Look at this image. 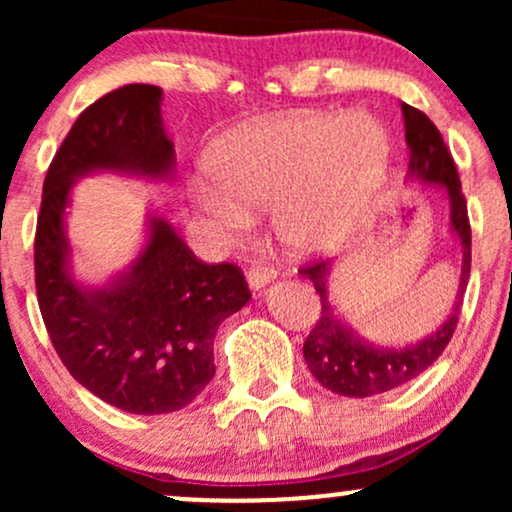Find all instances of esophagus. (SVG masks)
Wrapping results in <instances>:
<instances>
[{
	"label": "esophagus",
	"mask_w": 512,
	"mask_h": 512,
	"mask_svg": "<svg viewBox=\"0 0 512 512\" xmlns=\"http://www.w3.org/2000/svg\"><path fill=\"white\" fill-rule=\"evenodd\" d=\"M276 279V272L272 267H264V264H252L248 269V286L252 291H260L267 284H272Z\"/></svg>",
	"instance_id": "esophagus-1"
}]
</instances>
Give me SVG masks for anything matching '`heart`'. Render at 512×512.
Returning <instances> with one entry per match:
<instances>
[{"label": "heart", "mask_w": 512, "mask_h": 512, "mask_svg": "<svg viewBox=\"0 0 512 512\" xmlns=\"http://www.w3.org/2000/svg\"><path fill=\"white\" fill-rule=\"evenodd\" d=\"M390 132L361 113H293L245 122L209 146V182L195 197L226 228L269 207L276 240L293 255L346 243L378 197L390 168Z\"/></svg>", "instance_id": "obj_1"}]
</instances>
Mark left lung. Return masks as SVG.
I'll list each match as a JSON object with an SVG mask.
<instances>
[{
	"instance_id": "1",
	"label": "left lung",
	"mask_w": 512,
	"mask_h": 512,
	"mask_svg": "<svg viewBox=\"0 0 512 512\" xmlns=\"http://www.w3.org/2000/svg\"><path fill=\"white\" fill-rule=\"evenodd\" d=\"M402 117L404 139L409 146V170L404 182L421 187H440L445 204H448V228L460 243L462 252L457 293L450 315L426 337L397 346L378 344L363 337L349 320L339 315L337 305L332 303L330 276L334 272V262L327 260L303 267L301 276L313 281L322 303V313L303 344L305 363H308L317 383L344 397H370L395 390V387L419 378L443 354L457 327L462 298L467 291L469 267H472V231H469L467 202H464L455 161H452L438 127L421 110L402 103Z\"/></svg>"
}]
</instances>
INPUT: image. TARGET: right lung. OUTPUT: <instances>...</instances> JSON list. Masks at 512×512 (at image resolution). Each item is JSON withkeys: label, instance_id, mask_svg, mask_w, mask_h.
Masks as SVG:
<instances>
[{"label": "right lung", "instance_id": "1", "mask_svg": "<svg viewBox=\"0 0 512 512\" xmlns=\"http://www.w3.org/2000/svg\"><path fill=\"white\" fill-rule=\"evenodd\" d=\"M163 91L129 84L88 105L45 175L35 231V289L57 356L88 392L129 414L185 409L214 378L221 320L250 301L233 264H204L149 204L134 260L101 281L74 272L72 192L81 178L170 182L175 149Z\"/></svg>", "mask_w": 512, "mask_h": 512}]
</instances>
